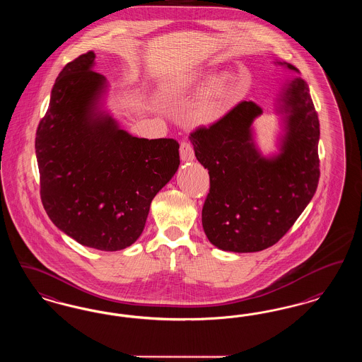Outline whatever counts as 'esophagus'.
<instances>
[{"instance_id":"34e87169","label":"esophagus","mask_w":362,"mask_h":362,"mask_svg":"<svg viewBox=\"0 0 362 362\" xmlns=\"http://www.w3.org/2000/svg\"><path fill=\"white\" fill-rule=\"evenodd\" d=\"M195 158L194 153V146L188 141H182L180 143V159L183 161H191Z\"/></svg>"}]
</instances>
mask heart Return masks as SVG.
I'll return each instance as SVG.
<instances>
[{
	"mask_svg": "<svg viewBox=\"0 0 362 362\" xmlns=\"http://www.w3.org/2000/svg\"><path fill=\"white\" fill-rule=\"evenodd\" d=\"M211 82V75H191L188 78H180L163 87V95L165 98H175L185 93L199 90ZM230 88L226 79L219 81L211 87L202 98L194 103L188 110L186 121L191 127H207L217 122L225 115L229 105Z\"/></svg>",
	"mask_w": 362,
	"mask_h": 362,
	"instance_id": "obj_1",
	"label": "heart"
}]
</instances>
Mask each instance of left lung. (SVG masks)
Segmentation results:
<instances>
[{"instance_id":"8db88e82","label":"left lung","mask_w":362,"mask_h":362,"mask_svg":"<svg viewBox=\"0 0 362 362\" xmlns=\"http://www.w3.org/2000/svg\"><path fill=\"white\" fill-rule=\"evenodd\" d=\"M283 97L287 134L275 159L261 158L253 144L250 127L262 113L253 101L237 103L217 122L189 134L210 175L203 230L222 250L246 253L275 245L318 187L319 119L307 82L293 79Z\"/></svg>"}]
</instances>
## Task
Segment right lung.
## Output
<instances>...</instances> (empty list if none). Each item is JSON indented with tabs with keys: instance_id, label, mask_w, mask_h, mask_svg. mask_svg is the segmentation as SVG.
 Masks as SVG:
<instances>
[{
	"instance_id": "1",
	"label": "right lung",
	"mask_w": 362,
	"mask_h": 362,
	"mask_svg": "<svg viewBox=\"0 0 362 362\" xmlns=\"http://www.w3.org/2000/svg\"><path fill=\"white\" fill-rule=\"evenodd\" d=\"M94 58L88 51L59 74L35 149L48 217L79 244L113 252L143 233L152 199L179 167V143L133 137L97 115L105 78L91 70Z\"/></svg>"
}]
</instances>
